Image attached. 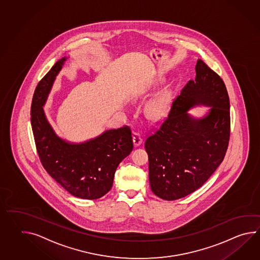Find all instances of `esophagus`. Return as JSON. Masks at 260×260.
I'll use <instances>...</instances> for the list:
<instances>
[{"instance_id":"34e87169","label":"esophagus","mask_w":260,"mask_h":260,"mask_svg":"<svg viewBox=\"0 0 260 260\" xmlns=\"http://www.w3.org/2000/svg\"><path fill=\"white\" fill-rule=\"evenodd\" d=\"M143 142V136L139 133H134L133 135V144L135 146H138Z\"/></svg>"}]
</instances>
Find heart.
<instances>
[{
    "mask_svg": "<svg viewBox=\"0 0 260 260\" xmlns=\"http://www.w3.org/2000/svg\"><path fill=\"white\" fill-rule=\"evenodd\" d=\"M169 104H170V99L167 95H161L147 105L146 113L152 118L158 119L166 114Z\"/></svg>",
    "mask_w": 260,
    "mask_h": 260,
    "instance_id": "heart-1",
    "label": "heart"
}]
</instances>
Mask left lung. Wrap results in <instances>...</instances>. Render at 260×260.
Here are the masks:
<instances>
[{"instance_id":"obj_1","label":"left lung","mask_w":260,"mask_h":260,"mask_svg":"<svg viewBox=\"0 0 260 260\" xmlns=\"http://www.w3.org/2000/svg\"><path fill=\"white\" fill-rule=\"evenodd\" d=\"M195 70V80L185 85L168 117L144 144L151 189L165 201L178 200L200 188L223 161L229 146L231 112L225 83L202 59ZM199 104L211 109L196 120L187 111Z\"/></svg>"}]
</instances>
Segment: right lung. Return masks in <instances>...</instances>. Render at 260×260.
Returning <instances> with one entry per match:
<instances>
[{"instance_id":"1","label":"right lung","mask_w":260,"mask_h":260,"mask_svg":"<svg viewBox=\"0 0 260 260\" xmlns=\"http://www.w3.org/2000/svg\"><path fill=\"white\" fill-rule=\"evenodd\" d=\"M65 60L54 64L35 88L30 107L35 145L43 167L64 189L77 198L96 200L109 192L116 168L133 151L132 129H110L82 144L67 143L56 135L43 106Z\"/></svg>"}]
</instances>
